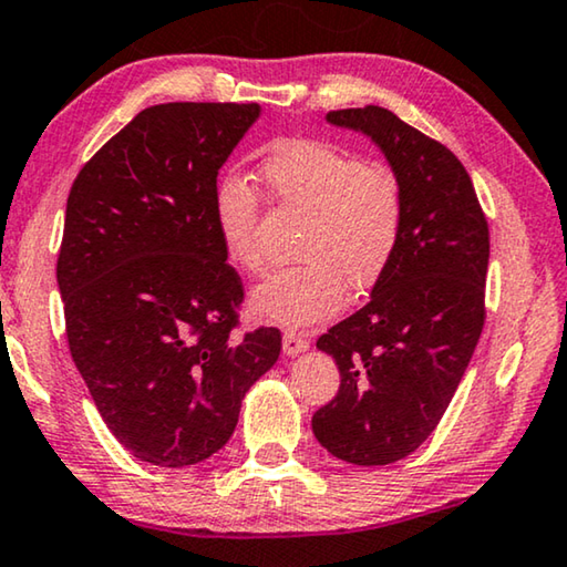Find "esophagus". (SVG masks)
<instances>
[{"mask_svg": "<svg viewBox=\"0 0 567 567\" xmlns=\"http://www.w3.org/2000/svg\"><path fill=\"white\" fill-rule=\"evenodd\" d=\"M308 338L295 333V331H285L282 333V351L287 357H298V353H306L308 351Z\"/></svg>", "mask_w": 567, "mask_h": 567, "instance_id": "1", "label": "esophagus"}]
</instances>
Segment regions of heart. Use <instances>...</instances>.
Instances as JSON below:
<instances>
[{
  "instance_id": "1",
  "label": "heart",
  "mask_w": 567,
  "mask_h": 567,
  "mask_svg": "<svg viewBox=\"0 0 567 567\" xmlns=\"http://www.w3.org/2000/svg\"><path fill=\"white\" fill-rule=\"evenodd\" d=\"M269 193L306 214L295 241L300 265L282 269L251 292V310L280 326H310L341 310L346 287L361 295L390 269L404 224L400 177L390 165L320 140H290L261 165ZM255 188L239 175L216 185L214 221L224 255L236 269H265L257 244Z\"/></svg>"
}]
</instances>
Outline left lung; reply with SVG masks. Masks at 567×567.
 <instances>
[{
	"instance_id": "obj_1",
	"label": "left lung",
	"mask_w": 567,
	"mask_h": 567,
	"mask_svg": "<svg viewBox=\"0 0 567 567\" xmlns=\"http://www.w3.org/2000/svg\"><path fill=\"white\" fill-rule=\"evenodd\" d=\"M326 122L382 152L400 177L404 224L367 306L318 338L341 386L312 415V433L336 458L386 466L427 441L476 351L488 226L458 157L390 109H341Z\"/></svg>"
}]
</instances>
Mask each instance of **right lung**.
<instances>
[{"instance_id": "add662e5", "label": "right lung", "mask_w": 567, "mask_h": 567, "mask_svg": "<svg viewBox=\"0 0 567 567\" xmlns=\"http://www.w3.org/2000/svg\"><path fill=\"white\" fill-rule=\"evenodd\" d=\"M259 104H159L83 165L65 206V336L106 427L134 458L200 463L280 357L277 328L231 336L241 280L214 221L216 177Z\"/></svg>"}]
</instances>
